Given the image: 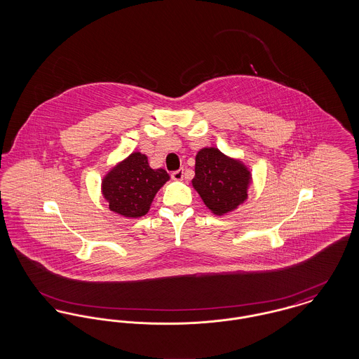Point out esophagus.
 <instances>
[{
	"instance_id": "1",
	"label": "esophagus",
	"mask_w": 359,
	"mask_h": 359,
	"mask_svg": "<svg viewBox=\"0 0 359 359\" xmlns=\"http://www.w3.org/2000/svg\"><path fill=\"white\" fill-rule=\"evenodd\" d=\"M171 177L173 180H183V177H184V171H183V170L173 171L171 173Z\"/></svg>"
}]
</instances>
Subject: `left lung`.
<instances>
[{
	"instance_id": "1",
	"label": "left lung",
	"mask_w": 359,
	"mask_h": 359,
	"mask_svg": "<svg viewBox=\"0 0 359 359\" xmlns=\"http://www.w3.org/2000/svg\"><path fill=\"white\" fill-rule=\"evenodd\" d=\"M250 176L238 160L217 148H203L195 157L192 186L215 215H224L246 201Z\"/></svg>"
}]
</instances>
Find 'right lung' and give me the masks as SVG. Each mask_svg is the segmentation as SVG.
<instances>
[{"instance_id":"add662e5","label":"right lung","mask_w":359,"mask_h":359,"mask_svg":"<svg viewBox=\"0 0 359 359\" xmlns=\"http://www.w3.org/2000/svg\"><path fill=\"white\" fill-rule=\"evenodd\" d=\"M168 180L165 170H152L148 157L135 152L103 177L102 194L111 211L140 218L149 211L154 195Z\"/></svg>"}]
</instances>
